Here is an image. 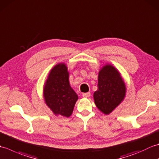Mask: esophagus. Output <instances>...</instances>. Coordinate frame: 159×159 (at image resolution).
<instances>
[{
  "instance_id": "1",
  "label": "esophagus",
  "mask_w": 159,
  "mask_h": 159,
  "mask_svg": "<svg viewBox=\"0 0 159 159\" xmlns=\"http://www.w3.org/2000/svg\"><path fill=\"white\" fill-rule=\"evenodd\" d=\"M91 95L90 92H87V93H83V96L85 97V98H89Z\"/></svg>"
}]
</instances>
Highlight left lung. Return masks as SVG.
<instances>
[{
  "mask_svg": "<svg viewBox=\"0 0 159 159\" xmlns=\"http://www.w3.org/2000/svg\"><path fill=\"white\" fill-rule=\"evenodd\" d=\"M126 95V85L120 72L111 65L104 66L98 74V90L93 93L96 107L104 114L111 113Z\"/></svg>",
  "mask_w": 159,
  "mask_h": 159,
  "instance_id": "left-lung-1",
  "label": "left lung"
}]
</instances>
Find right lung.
I'll list each match as a JSON object with an SVG mask.
<instances>
[{
  "mask_svg": "<svg viewBox=\"0 0 159 159\" xmlns=\"http://www.w3.org/2000/svg\"><path fill=\"white\" fill-rule=\"evenodd\" d=\"M45 102L55 115L70 117L78 96L69 83V73L66 64H57L50 72L43 87Z\"/></svg>",
  "mask_w": 159,
  "mask_h": 159,
  "instance_id": "obj_1",
  "label": "right lung"
}]
</instances>
